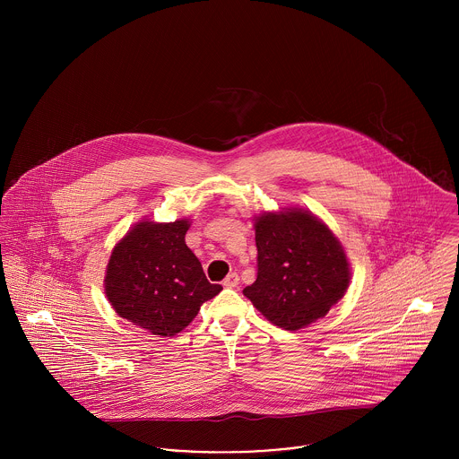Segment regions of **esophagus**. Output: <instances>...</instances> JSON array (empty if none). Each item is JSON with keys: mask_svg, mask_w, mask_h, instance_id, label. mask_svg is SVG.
Here are the masks:
<instances>
[{"mask_svg": "<svg viewBox=\"0 0 459 459\" xmlns=\"http://www.w3.org/2000/svg\"><path fill=\"white\" fill-rule=\"evenodd\" d=\"M222 286H226V288H237V286H238V273H237V272L228 273V277L222 281Z\"/></svg>", "mask_w": 459, "mask_h": 459, "instance_id": "1", "label": "esophagus"}]
</instances>
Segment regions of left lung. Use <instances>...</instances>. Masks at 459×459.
<instances>
[{
  "mask_svg": "<svg viewBox=\"0 0 459 459\" xmlns=\"http://www.w3.org/2000/svg\"><path fill=\"white\" fill-rule=\"evenodd\" d=\"M258 275L244 295L284 330L324 318L346 293L350 263L341 242L311 212L282 208L255 219Z\"/></svg>",
  "mask_w": 459,
  "mask_h": 459,
  "instance_id": "1",
  "label": "left lung"
}]
</instances>
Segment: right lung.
Masks as SVG:
<instances>
[{
	"mask_svg": "<svg viewBox=\"0 0 459 459\" xmlns=\"http://www.w3.org/2000/svg\"><path fill=\"white\" fill-rule=\"evenodd\" d=\"M187 219L141 221L115 246L104 290L113 309L153 335H175L187 327L203 302L222 286L208 282L186 244Z\"/></svg>",
	"mask_w": 459,
	"mask_h": 459,
	"instance_id": "obj_1",
	"label": "right lung"
}]
</instances>
